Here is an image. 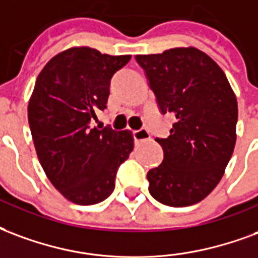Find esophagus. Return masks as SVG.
I'll list each match as a JSON object with an SVG mask.
<instances>
[{
	"label": "esophagus",
	"instance_id": "1",
	"mask_svg": "<svg viewBox=\"0 0 258 258\" xmlns=\"http://www.w3.org/2000/svg\"><path fill=\"white\" fill-rule=\"evenodd\" d=\"M134 139L135 144H141V142L150 139V134L148 130H138V131H134Z\"/></svg>",
	"mask_w": 258,
	"mask_h": 258
}]
</instances>
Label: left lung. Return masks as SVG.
I'll return each mask as SVG.
<instances>
[{
    "mask_svg": "<svg viewBox=\"0 0 258 258\" xmlns=\"http://www.w3.org/2000/svg\"><path fill=\"white\" fill-rule=\"evenodd\" d=\"M135 58L161 113L175 116L169 137L156 138L164 160L148 172L149 192L168 207L194 205L219 184L235 148V93L216 61L197 47Z\"/></svg>",
    "mask_w": 258,
    "mask_h": 258,
    "instance_id": "obj_1",
    "label": "left lung"
}]
</instances>
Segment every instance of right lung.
I'll list each match as a JSON object with an SVG mask.
<instances>
[{"instance_id":"1","label":"right lung","mask_w":258,"mask_h":258,"mask_svg":"<svg viewBox=\"0 0 258 258\" xmlns=\"http://www.w3.org/2000/svg\"><path fill=\"white\" fill-rule=\"evenodd\" d=\"M130 54L72 46L51 57L28 101V124L47 179L62 197L94 205L109 197L120 164L134 149L131 131L90 127L106 108L110 78Z\"/></svg>"}]
</instances>
